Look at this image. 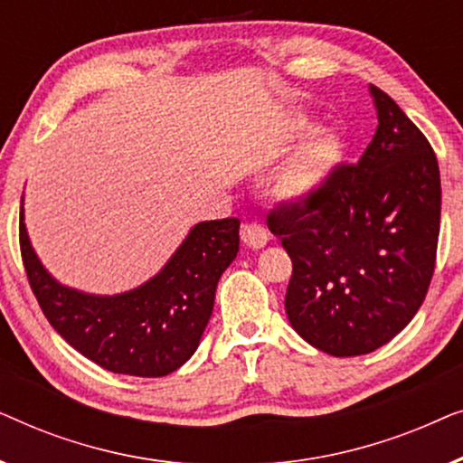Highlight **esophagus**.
I'll list each match as a JSON object with an SVG mask.
<instances>
[{
    "label": "esophagus",
    "mask_w": 463,
    "mask_h": 463,
    "mask_svg": "<svg viewBox=\"0 0 463 463\" xmlns=\"http://www.w3.org/2000/svg\"><path fill=\"white\" fill-rule=\"evenodd\" d=\"M240 236H242V242L246 246H250V249H263V246L268 244V240H269L268 230H265L263 225H257V223L242 225V230H240Z\"/></svg>",
    "instance_id": "obj_1"
}]
</instances>
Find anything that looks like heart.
Masks as SVG:
<instances>
[{
  "label": "heart",
  "instance_id": "1",
  "mask_svg": "<svg viewBox=\"0 0 463 463\" xmlns=\"http://www.w3.org/2000/svg\"><path fill=\"white\" fill-rule=\"evenodd\" d=\"M303 132H306V124H299L293 137H299ZM339 143L333 135L309 137L282 168L280 179H278L280 192L295 200L309 198L325 185L335 164L339 162Z\"/></svg>",
  "mask_w": 463,
  "mask_h": 463
}]
</instances>
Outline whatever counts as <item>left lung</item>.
Masks as SVG:
<instances>
[{
	"label": "left lung",
	"instance_id": "8db88e82",
	"mask_svg": "<svg viewBox=\"0 0 463 463\" xmlns=\"http://www.w3.org/2000/svg\"><path fill=\"white\" fill-rule=\"evenodd\" d=\"M371 97L379 126L358 164H337L318 192L268 214L293 261L290 325L331 356H360L396 337L436 265L439 160L388 94L371 86Z\"/></svg>",
	"mask_w": 463,
	"mask_h": 463
}]
</instances>
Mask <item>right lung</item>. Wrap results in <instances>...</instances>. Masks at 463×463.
<instances>
[{"label": "right lung", "mask_w": 463, "mask_h": 463, "mask_svg": "<svg viewBox=\"0 0 463 463\" xmlns=\"http://www.w3.org/2000/svg\"><path fill=\"white\" fill-rule=\"evenodd\" d=\"M240 221H204L189 232L160 274L128 293L99 297L67 288L43 269L27 230L21 255L43 316L81 356L111 373L164 377L185 364L213 314L214 290L238 255Z\"/></svg>", "instance_id": "add662e5"}]
</instances>
